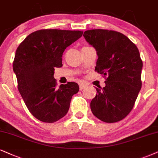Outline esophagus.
Returning <instances> with one entry per match:
<instances>
[{
	"instance_id": "1",
	"label": "esophagus",
	"mask_w": 158,
	"mask_h": 158,
	"mask_svg": "<svg viewBox=\"0 0 158 158\" xmlns=\"http://www.w3.org/2000/svg\"><path fill=\"white\" fill-rule=\"evenodd\" d=\"M86 86V84L85 83H79V88L81 90H82L83 89H84L85 87Z\"/></svg>"
}]
</instances>
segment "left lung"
Here are the masks:
<instances>
[{
    "instance_id": "left-lung-1",
    "label": "left lung",
    "mask_w": 158,
    "mask_h": 158,
    "mask_svg": "<svg viewBox=\"0 0 158 158\" xmlns=\"http://www.w3.org/2000/svg\"><path fill=\"white\" fill-rule=\"evenodd\" d=\"M83 36L98 56L95 71L106 77V86L96 88L91 112L107 123L118 122L131 111L141 88L143 62L139 49L125 35L114 31L92 29Z\"/></svg>"
}]
</instances>
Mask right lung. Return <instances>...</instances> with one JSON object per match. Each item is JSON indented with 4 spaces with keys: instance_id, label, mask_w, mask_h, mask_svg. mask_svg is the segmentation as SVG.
Instances as JSON below:
<instances>
[{
    "instance_id": "obj_1",
    "label": "right lung",
    "mask_w": 158,
    "mask_h": 158,
    "mask_svg": "<svg viewBox=\"0 0 158 158\" xmlns=\"http://www.w3.org/2000/svg\"><path fill=\"white\" fill-rule=\"evenodd\" d=\"M83 31L42 29L29 34L15 52L13 70L18 90L27 108L40 121L52 123L64 117L73 94L75 82L56 87L54 68L62 67L64 50L81 38Z\"/></svg>"
}]
</instances>
